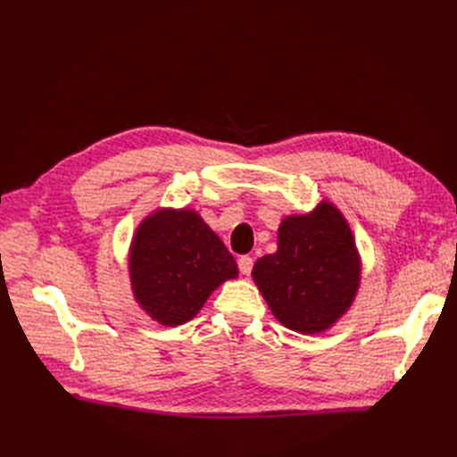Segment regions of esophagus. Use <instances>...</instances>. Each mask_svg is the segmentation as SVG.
Here are the masks:
<instances>
[{
    "label": "esophagus",
    "instance_id": "1",
    "mask_svg": "<svg viewBox=\"0 0 457 457\" xmlns=\"http://www.w3.org/2000/svg\"><path fill=\"white\" fill-rule=\"evenodd\" d=\"M238 269H240V272L242 274H250L252 272V269H253V259L250 257V255H242L240 259H238Z\"/></svg>",
    "mask_w": 457,
    "mask_h": 457
}]
</instances>
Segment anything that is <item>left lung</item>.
<instances>
[{"instance_id":"1","label":"left lung","mask_w":457,"mask_h":457,"mask_svg":"<svg viewBox=\"0 0 457 457\" xmlns=\"http://www.w3.org/2000/svg\"><path fill=\"white\" fill-rule=\"evenodd\" d=\"M361 267L347 219L322 200L312 212L282 220L278 250L257 259L252 276L276 320L309 336L329 329L351 309Z\"/></svg>"}]
</instances>
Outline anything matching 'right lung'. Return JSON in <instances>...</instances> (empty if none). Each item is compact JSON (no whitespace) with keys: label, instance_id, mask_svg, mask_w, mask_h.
<instances>
[{"label":"right lung","instance_id":"1","mask_svg":"<svg viewBox=\"0 0 457 457\" xmlns=\"http://www.w3.org/2000/svg\"><path fill=\"white\" fill-rule=\"evenodd\" d=\"M237 276V261L195 210L160 207L135 230L129 247L133 297L162 326L192 320L207 297Z\"/></svg>","mask_w":457,"mask_h":457}]
</instances>
